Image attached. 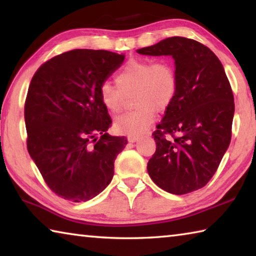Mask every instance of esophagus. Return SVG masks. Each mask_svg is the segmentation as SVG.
Wrapping results in <instances>:
<instances>
[{
    "label": "esophagus",
    "mask_w": 256,
    "mask_h": 256,
    "mask_svg": "<svg viewBox=\"0 0 256 256\" xmlns=\"http://www.w3.org/2000/svg\"><path fill=\"white\" fill-rule=\"evenodd\" d=\"M138 138H140V136H128V140L130 142H132V144H134V142H136Z\"/></svg>",
    "instance_id": "esophagus-1"
}]
</instances>
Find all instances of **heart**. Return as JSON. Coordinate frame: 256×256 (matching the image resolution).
<instances>
[{"mask_svg": "<svg viewBox=\"0 0 256 256\" xmlns=\"http://www.w3.org/2000/svg\"><path fill=\"white\" fill-rule=\"evenodd\" d=\"M118 88L102 84L99 88V99L107 110H122V93L136 90L134 105L138 106L126 114L118 116L114 122L116 131L128 136L146 132L154 120L156 110L162 112L172 105L178 90V79L174 66L168 62L150 60H131L115 78Z\"/></svg>", "mask_w": 256, "mask_h": 256, "instance_id": "obj_1", "label": "heart"}]
</instances>
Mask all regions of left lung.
<instances>
[{
    "mask_svg": "<svg viewBox=\"0 0 256 256\" xmlns=\"http://www.w3.org/2000/svg\"><path fill=\"white\" fill-rule=\"evenodd\" d=\"M136 52L175 60L178 90L152 134L157 149L146 170L166 192L190 193L212 178L230 144V84L216 54L196 40L170 37Z\"/></svg>",
    "mask_w": 256,
    "mask_h": 256,
    "instance_id": "obj_1",
    "label": "left lung"
}]
</instances>
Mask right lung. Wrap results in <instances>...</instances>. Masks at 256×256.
Wrapping results in <instances>:
<instances>
[{"instance_id":"add662e5","label":"right lung","mask_w":256,"mask_h":256,"mask_svg":"<svg viewBox=\"0 0 256 256\" xmlns=\"http://www.w3.org/2000/svg\"><path fill=\"white\" fill-rule=\"evenodd\" d=\"M124 58L108 50H73L47 60L30 82L28 152L48 188L66 200L86 202L102 193L128 144L125 136L107 133L112 120L99 99L100 86Z\"/></svg>"}]
</instances>
